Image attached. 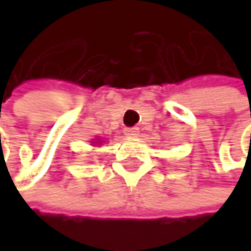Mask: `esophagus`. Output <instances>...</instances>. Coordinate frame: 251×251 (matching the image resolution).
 Instances as JSON below:
<instances>
[{
    "mask_svg": "<svg viewBox=\"0 0 251 251\" xmlns=\"http://www.w3.org/2000/svg\"><path fill=\"white\" fill-rule=\"evenodd\" d=\"M138 128H125V134H126V135H129V137H137L138 135Z\"/></svg>",
    "mask_w": 251,
    "mask_h": 251,
    "instance_id": "1",
    "label": "esophagus"
}]
</instances>
